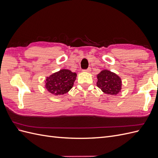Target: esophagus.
I'll list each match as a JSON object with an SVG mask.
<instances>
[{"label":"esophagus","instance_id":"obj_1","mask_svg":"<svg viewBox=\"0 0 158 158\" xmlns=\"http://www.w3.org/2000/svg\"><path fill=\"white\" fill-rule=\"evenodd\" d=\"M83 71H84V72H86V73H89V72L91 71V69H90V68H88V69H85V70H84Z\"/></svg>","mask_w":158,"mask_h":158}]
</instances>
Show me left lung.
I'll return each instance as SVG.
<instances>
[{"label":"left lung","instance_id":"left-lung-1","mask_svg":"<svg viewBox=\"0 0 158 158\" xmlns=\"http://www.w3.org/2000/svg\"><path fill=\"white\" fill-rule=\"evenodd\" d=\"M97 86L108 95H116L121 92L122 80L120 76L109 70H103L97 75Z\"/></svg>","mask_w":158,"mask_h":158}]
</instances>
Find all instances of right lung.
<instances>
[{"mask_svg":"<svg viewBox=\"0 0 158 158\" xmlns=\"http://www.w3.org/2000/svg\"><path fill=\"white\" fill-rule=\"evenodd\" d=\"M77 74L68 69H61L47 76L45 80V88L55 95L69 92L73 87Z\"/></svg>","mask_w":158,"mask_h":158,"instance_id":"right-lung-1","label":"right lung"}]
</instances>
